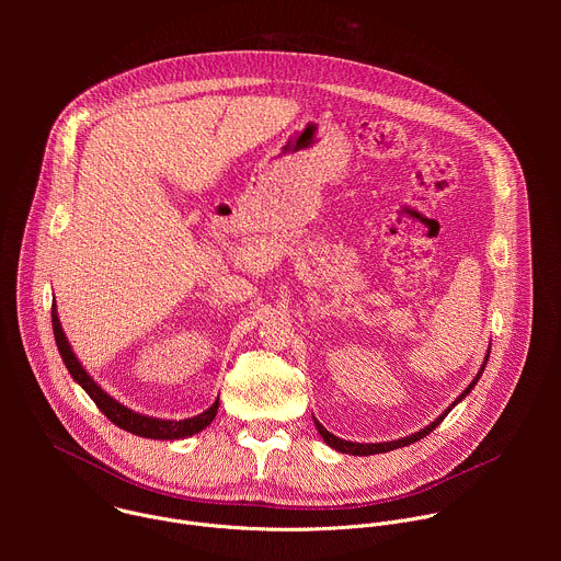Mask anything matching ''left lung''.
<instances>
[{
    "label": "left lung",
    "instance_id": "left-lung-1",
    "mask_svg": "<svg viewBox=\"0 0 561 561\" xmlns=\"http://www.w3.org/2000/svg\"><path fill=\"white\" fill-rule=\"evenodd\" d=\"M486 362H489V355H486V359H484V364H482V368H479V373L474 375V379L470 381V386L455 399V402L431 424V426H426V428H422L420 433H415V435H409V437H402V439H394V442H381V444H357V442H346V439H340V437H335L333 433H329L322 424H319L317 420H314V426H317V431H319V435L324 437V442L331 446V448H335V450H340V453H346V455H377V453H388V450H394V448H402V446H409V444H413V442H417V439H422V437H426L431 431H435L442 422H444V417L450 413V409H455L461 399L474 388V383L479 381V377H482V373H484V368H486Z\"/></svg>",
    "mask_w": 561,
    "mask_h": 561
}]
</instances>
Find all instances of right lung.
Here are the masks:
<instances>
[{
    "mask_svg": "<svg viewBox=\"0 0 561 561\" xmlns=\"http://www.w3.org/2000/svg\"><path fill=\"white\" fill-rule=\"evenodd\" d=\"M53 333H55V342H57V348H59V355L70 373V377L82 386L89 397L93 399V402L98 404V409L119 428L133 433V435H139V437H148V439H184V437H191L199 431H204L217 415V409H219V399H215V404L195 415V417H188V420H180V422H173V420H157V417H148V415H139L130 409H126L124 404H119L117 399H113L108 392H104L98 381L84 370V366L77 362L64 331H61V324H59V317H57V308L53 304Z\"/></svg>",
    "mask_w": 561,
    "mask_h": 561,
    "instance_id": "right-lung-1",
    "label": "right lung"
}]
</instances>
